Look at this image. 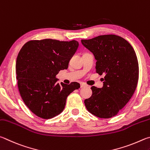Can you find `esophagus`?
<instances>
[{
	"mask_svg": "<svg viewBox=\"0 0 150 150\" xmlns=\"http://www.w3.org/2000/svg\"><path fill=\"white\" fill-rule=\"evenodd\" d=\"M86 83H80V88H85V87H86Z\"/></svg>",
	"mask_w": 150,
	"mask_h": 150,
	"instance_id": "esophagus-1",
	"label": "esophagus"
}]
</instances>
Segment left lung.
Listing matches in <instances>:
<instances>
[{
  "mask_svg": "<svg viewBox=\"0 0 150 150\" xmlns=\"http://www.w3.org/2000/svg\"><path fill=\"white\" fill-rule=\"evenodd\" d=\"M97 60L96 72L105 74L101 88L92 86V95L86 99V109L95 116L115 117L132 98L137 86L139 67L133 47L121 37L99 35L81 40Z\"/></svg>",
  "mask_w": 150,
  "mask_h": 150,
  "instance_id": "8db88e82",
  "label": "left lung"
}]
</instances>
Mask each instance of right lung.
Here are the masks:
<instances>
[{
	"instance_id": "1",
	"label": "right lung",
	"mask_w": 150,
	"mask_h": 150,
	"mask_svg": "<svg viewBox=\"0 0 150 150\" xmlns=\"http://www.w3.org/2000/svg\"><path fill=\"white\" fill-rule=\"evenodd\" d=\"M78 46L75 40L45 39L28 41L21 49L16 63L18 89L26 106L38 117L49 119L59 115L67 97L80 88L76 82L59 84L56 77L67 69Z\"/></svg>"
}]
</instances>
